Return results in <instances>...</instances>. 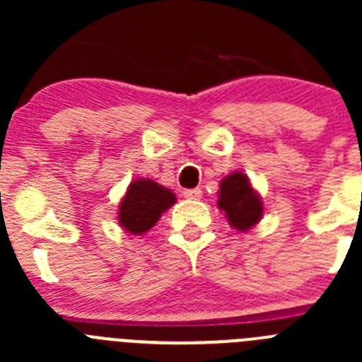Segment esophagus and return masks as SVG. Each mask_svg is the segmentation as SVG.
Listing matches in <instances>:
<instances>
[{
  "mask_svg": "<svg viewBox=\"0 0 362 362\" xmlns=\"http://www.w3.org/2000/svg\"><path fill=\"white\" fill-rule=\"evenodd\" d=\"M183 196L187 197V199L197 201L203 197V190H201V188H187V190L183 192Z\"/></svg>",
  "mask_w": 362,
  "mask_h": 362,
  "instance_id": "1",
  "label": "esophagus"
}]
</instances>
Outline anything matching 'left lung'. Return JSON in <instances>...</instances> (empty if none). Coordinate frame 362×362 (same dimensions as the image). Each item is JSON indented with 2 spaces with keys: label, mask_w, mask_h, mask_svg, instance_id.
Here are the masks:
<instances>
[{
  "label": "left lung",
  "mask_w": 362,
  "mask_h": 362,
  "mask_svg": "<svg viewBox=\"0 0 362 362\" xmlns=\"http://www.w3.org/2000/svg\"><path fill=\"white\" fill-rule=\"evenodd\" d=\"M217 206L239 232L250 230L263 216V201L243 172H232L221 181Z\"/></svg>",
  "instance_id": "1"
}]
</instances>
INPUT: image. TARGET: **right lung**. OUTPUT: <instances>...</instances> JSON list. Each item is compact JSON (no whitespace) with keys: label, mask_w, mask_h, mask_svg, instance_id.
Wrapping results in <instances>:
<instances>
[{"label":"right lung","mask_w":362,"mask_h":362,"mask_svg":"<svg viewBox=\"0 0 362 362\" xmlns=\"http://www.w3.org/2000/svg\"><path fill=\"white\" fill-rule=\"evenodd\" d=\"M175 203L174 192L152 179L132 181L119 204L117 221L127 232L141 235L152 228L161 214Z\"/></svg>","instance_id":"obj_1"}]
</instances>
